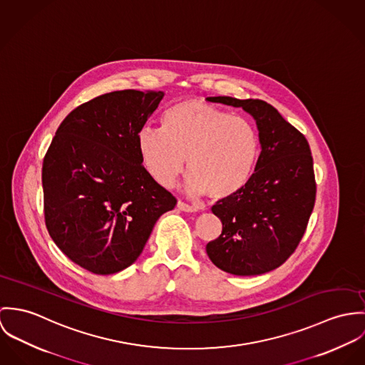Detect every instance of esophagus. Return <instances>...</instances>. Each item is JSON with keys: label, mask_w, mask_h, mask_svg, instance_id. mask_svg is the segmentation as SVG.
<instances>
[{"label": "esophagus", "mask_w": 365, "mask_h": 365, "mask_svg": "<svg viewBox=\"0 0 365 365\" xmlns=\"http://www.w3.org/2000/svg\"><path fill=\"white\" fill-rule=\"evenodd\" d=\"M176 207H178L180 211H185V212H196V211H197L196 207L189 205V204H186V202H180V200L178 202Z\"/></svg>", "instance_id": "1"}]
</instances>
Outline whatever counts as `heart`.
<instances>
[{
    "label": "heart",
    "mask_w": 365,
    "mask_h": 365,
    "mask_svg": "<svg viewBox=\"0 0 365 365\" xmlns=\"http://www.w3.org/2000/svg\"><path fill=\"white\" fill-rule=\"evenodd\" d=\"M163 128L144 127L137 147L144 166L163 187L173 185L187 160L186 189L220 200L250 180L260 154L259 133L242 116L187 99L168 108Z\"/></svg>",
    "instance_id": "obj_1"
}]
</instances>
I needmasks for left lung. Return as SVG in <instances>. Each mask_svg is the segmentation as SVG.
Instances as JSON below:
<instances>
[{
  "mask_svg": "<svg viewBox=\"0 0 365 365\" xmlns=\"http://www.w3.org/2000/svg\"><path fill=\"white\" fill-rule=\"evenodd\" d=\"M207 101L242 108L256 122L262 148L250 180L212 205L222 232L207 243V255L218 269L235 276L272 272L292 255L314 210L317 183L309 144L264 101Z\"/></svg>",
  "mask_w": 365,
  "mask_h": 365,
  "instance_id": "left-lung-1",
  "label": "left lung"
}]
</instances>
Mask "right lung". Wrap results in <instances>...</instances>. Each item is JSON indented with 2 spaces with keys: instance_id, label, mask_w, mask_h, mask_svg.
I'll return each mask as SVG.
<instances>
[{
  "instance_id": "add662e5",
  "label": "right lung",
  "mask_w": 365,
  "mask_h": 365,
  "mask_svg": "<svg viewBox=\"0 0 365 365\" xmlns=\"http://www.w3.org/2000/svg\"><path fill=\"white\" fill-rule=\"evenodd\" d=\"M163 91H115L74 109L56 131L41 169L48 234L74 263L113 274L141 255L176 199L143 166L138 131Z\"/></svg>"
}]
</instances>
